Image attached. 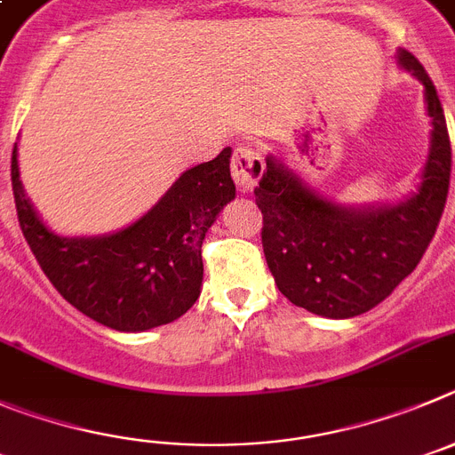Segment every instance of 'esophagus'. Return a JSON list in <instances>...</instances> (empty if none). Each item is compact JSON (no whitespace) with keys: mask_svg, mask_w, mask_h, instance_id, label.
<instances>
[{"mask_svg":"<svg viewBox=\"0 0 455 455\" xmlns=\"http://www.w3.org/2000/svg\"><path fill=\"white\" fill-rule=\"evenodd\" d=\"M233 181L243 192L253 190L265 172L263 154L253 147H237L231 158Z\"/></svg>","mask_w":455,"mask_h":455,"instance_id":"esophagus-1","label":"esophagus"}]
</instances>
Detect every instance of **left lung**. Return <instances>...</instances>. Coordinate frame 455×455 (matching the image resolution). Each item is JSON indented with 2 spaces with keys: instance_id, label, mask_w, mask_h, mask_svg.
I'll list each match as a JSON object with an SVG mask.
<instances>
[{
  "instance_id": "1",
  "label": "left lung",
  "mask_w": 455,
  "mask_h": 455,
  "mask_svg": "<svg viewBox=\"0 0 455 455\" xmlns=\"http://www.w3.org/2000/svg\"><path fill=\"white\" fill-rule=\"evenodd\" d=\"M401 68L424 84L431 149L412 197L395 206L347 208L319 197L274 156L256 186L263 251L278 290L299 308L345 319L374 308L417 267L449 195L451 142L431 76L399 49Z\"/></svg>"
}]
</instances>
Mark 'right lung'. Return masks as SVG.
<instances>
[{
	"instance_id": "add662e5",
	"label": "right lung",
	"mask_w": 455,
	"mask_h": 455,
	"mask_svg": "<svg viewBox=\"0 0 455 455\" xmlns=\"http://www.w3.org/2000/svg\"><path fill=\"white\" fill-rule=\"evenodd\" d=\"M18 147V145H15ZM231 149L186 170L138 222L110 235L60 237L24 195L18 149L11 158L15 208L28 247L65 301L108 329L138 333L170 324L202 292V243L235 199Z\"/></svg>"
}]
</instances>
